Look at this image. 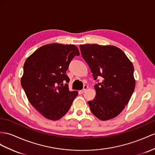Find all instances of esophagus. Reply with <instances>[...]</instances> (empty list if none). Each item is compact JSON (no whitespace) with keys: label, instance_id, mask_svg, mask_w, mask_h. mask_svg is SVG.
Here are the masks:
<instances>
[{"label":"esophagus","instance_id":"obj_1","mask_svg":"<svg viewBox=\"0 0 155 155\" xmlns=\"http://www.w3.org/2000/svg\"><path fill=\"white\" fill-rule=\"evenodd\" d=\"M88 86H87V85H84V87H83V89L81 91V93H84V92H85V91L88 89Z\"/></svg>","mask_w":155,"mask_h":155}]
</instances>
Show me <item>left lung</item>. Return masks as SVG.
<instances>
[{"instance_id":"obj_1","label":"left lung","mask_w":155,"mask_h":155,"mask_svg":"<svg viewBox=\"0 0 155 155\" xmlns=\"http://www.w3.org/2000/svg\"><path fill=\"white\" fill-rule=\"evenodd\" d=\"M80 49L94 80L102 78L94 86L96 97L88 101L91 111L101 120L113 118L124 109L134 92L136 81L132 63L114 46L81 45Z\"/></svg>"}]
</instances>
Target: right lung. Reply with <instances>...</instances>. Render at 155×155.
<instances>
[{
	"label": "right lung",
	"mask_w": 155,
	"mask_h": 155,
	"mask_svg": "<svg viewBox=\"0 0 155 155\" xmlns=\"http://www.w3.org/2000/svg\"><path fill=\"white\" fill-rule=\"evenodd\" d=\"M80 53L73 45L53 43L40 47L27 58L21 84L34 107L43 117L57 120L68 112L78 92L69 90L66 71Z\"/></svg>",
	"instance_id": "add662e5"
}]
</instances>
